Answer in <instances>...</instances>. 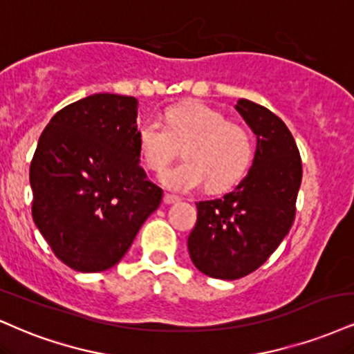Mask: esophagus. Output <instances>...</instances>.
Instances as JSON below:
<instances>
[{
  "mask_svg": "<svg viewBox=\"0 0 354 354\" xmlns=\"http://www.w3.org/2000/svg\"><path fill=\"white\" fill-rule=\"evenodd\" d=\"M163 201H165V204H174V203L180 201V198H176V196H173V194H168V193H166V194H165V198H163Z\"/></svg>",
  "mask_w": 354,
  "mask_h": 354,
  "instance_id": "34e87169",
  "label": "esophagus"
}]
</instances>
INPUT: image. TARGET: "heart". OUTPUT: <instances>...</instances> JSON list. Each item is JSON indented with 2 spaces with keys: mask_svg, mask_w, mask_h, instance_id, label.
I'll list each match as a JSON object with an SVG mask.
<instances>
[{
  "mask_svg": "<svg viewBox=\"0 0 354 354\" xmlns=\"http://www.w3.org/2000/svg\"><path fill=\"white\" fill-rule=\"evenodd\" d=\"M166 125L145 122L136 133L142 160L153 171H163L183 147V163L166 169L161 183L173 193H188L206 183L218 193L239 183L249 169L254 145L249 131L227 122L219 110L189 100L173 105L165 113Z\"/></svg>",
  "mask_w": 354,
  "mask_h": 354,
  "instance_id": "obj_1",
  "label": "heart"
}]
</instances>
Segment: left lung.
Wrapping results in <instances>:
<instances>
[{
	"instance_id": "obj_1",
	"label": "left lung",
	"mask_w": 354,
	"mask_h": 354,
	"mask_svg": "<svg viewBox=\"0 0 354 354\" xmlns=\"http://www.w3.org/2000/svg\"><path fill=\"white\" fill-rule=\"evenodd\" d=\"M236 110L255 135L252 166L231 193L199 201L188 237L196 269L236 280L262 266L290 231L301 183V160L287 125L269 109L237 100Z\"/></svg>"
}]
</instances>
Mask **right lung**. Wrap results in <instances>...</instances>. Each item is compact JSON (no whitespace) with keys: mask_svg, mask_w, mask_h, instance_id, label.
<instances>
[{"mask_svg":"<svg viewBox=\"0 0 354 354\" xmlns=\"http://www.w3.org/2000/svg\"><path fill=\"white\" fill-rule=\"evenodd\" d=\"M138 100L93 93L50 118L29 169L32 219L50 249L77 272L122 261L163 189L140 166Z\"/></svg>","mask_w":354,"mask_h":354,"instance_id":"right-lung-1","label":"right lung"}]
</instances>
